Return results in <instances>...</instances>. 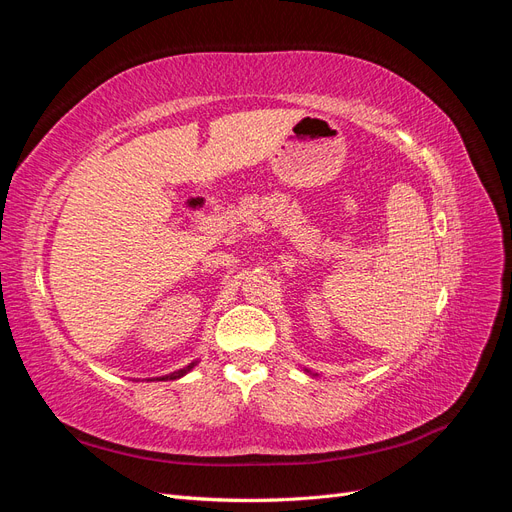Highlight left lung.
Instances as JSON below:
<instances>
[{"mask_svg":"<svg viewBox=\"0 0 512 512\" xmlns=\"http://www.w3.org/2000/svg\"><path fill=\"white\" fill-rule=\"evenodd\" d=\"M303 371H305V374H309V376H318V374H316V371H312V369H307V367H305Z\"/></svg>","mask_w":512,"mask_h":512,"instance_id":"8db88e82","label":"left lung"}]
</instances>
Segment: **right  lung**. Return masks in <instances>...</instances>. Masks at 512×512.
Wrapping results in <instances>:
<instances>
[{"label": "right lung", "mask_w": 512, "mask_h": 512, "mask_svg": "<svg viewBox=\"0 0 512 512\" xmlns=\"http://www.w3.org/2000/svg\"><path fill=\"white\" fill-rule=\"evenodd\" d=\"M196 363L198 361H194V363H190L188 367H183V369H177V371H173V374H166V376H160V378H147V382H153V380H177V378H181V376H185L188 374V371H192L194 367H196Z\"/></svg>", "instance_id": "1"}]
</instances>
